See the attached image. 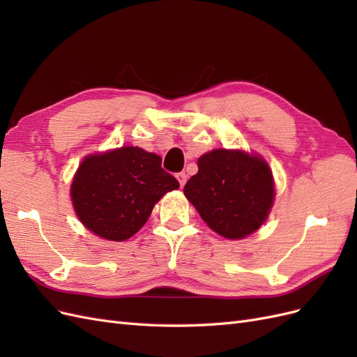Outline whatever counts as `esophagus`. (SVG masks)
Segmentation results:
<instances>
[{
  "label": "esophagus",
  "instance_id": "1",
  "mask_svg": "<svg viewBox=\"0 0 357 357\" xmlns=\"http://www.w3.org/2000/svg\"><path fill=\"white\" fill-rule=\"evenodd\" d=\"M176 177H177L178 183H180V188H183V186L186 185V181H188V176L185 174V172H178V174H177Z\"/></svg>",
  "mask_w": 357,
  "mask_h": 357
}]
</instances>
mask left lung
I'll return each mask as SVG.
<instances>
[{
    "label": "left lung",
    "instance_id": "1",
    "mask_svg": "<svg viewBox=\"0 0 357 357\" xmlns=\"http://www.w3.org/2000/svg\"><path fill=\"white\" fill-rule=\"evenodd\" d=\"M183 192L214 232L241 240L266 220L274 202V180L261 156L215 149L198 159V172Z\"/></svg>",
    "mask_w": 357,
    "mask_h": 357
}]
</instances>
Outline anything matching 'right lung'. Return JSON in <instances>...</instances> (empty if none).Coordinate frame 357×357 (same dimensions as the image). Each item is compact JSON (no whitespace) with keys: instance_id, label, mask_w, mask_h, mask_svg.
Listing matches in <instances>:
<instances>
[{"instance_id":"1","label":"right lung","mask_w":357,"mask_h":357,"mask_svg":"<svg viewBox=\"0 0 357 357\" xmlns=\"http://www.w3.org/2000/svg\"><path fill=\"white\" fill-rule=\"evenodd\" d=\"M160 164V156L134 146L86 156L71 185L80 222L105 240L131 238L143 228L155 204L180 188Z\"/></svg>"}]
</instances>
